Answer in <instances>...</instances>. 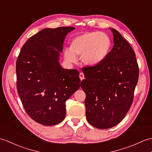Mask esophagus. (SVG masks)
<instances>
[{
	"instance_id": "34e87169",
	"label": "esophagus",
	"mask_w": 152,
	"mask_h": 152,
	"mask_svg": "<svg viewBox=\"0 0 152 152\" xmlns=\"http://www.w3.org/2000/svg\"><path fill=\"white\" fill-rule=\"evenodd\" d=\"M79 76H80V78L81 80H82L83 78H84V74H83V72H80Z\"/></svg>"
}]
</instances>
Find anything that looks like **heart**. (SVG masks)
I'll return each mask as SVG.
<instances>
[{"instance_id": "obj_1", "label": "heart", "mask_w": 152, "mask_h": 152, "mask_svg": "<svg viewBox=\"0 0 152 152\" xmlns=\"http://www.w3.org/2000/svg\"><path fill=\"white\" fill-rule=\"evenodd\" d=\"M111 44L110 38L106 34L88 32L76 37L71 41L70 48L64 50V58L69 63H74L76 61V56H79L86 65H96L107 56Z\"/></svg>"}]
</instances>
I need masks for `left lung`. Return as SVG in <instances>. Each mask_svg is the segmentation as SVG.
Here are the masks:
<instances>
[{
	"label": "left lung",
	"instance_id": "1",
	"mask_svg": "<svg viewBox=\"0 0 152 152\" xmlns=\"http://www.w3.org/2000/svg\"><path fill=\"white\" fill-rule=\"evenodd\" d=\"M114 46L101 63L82 69L87 120L93 127L106 129L120 123L134 99L139 69L130 44L114 28Z\"/></svg>",
	"mask_w": 152,
	"mask_h": 152
}]
</instances>
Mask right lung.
I'll return each mask as SVG.
<instances>
[{"instance_id":"add662e5","label":"right lung","mask_w":152,"mask_h":152,"mask_svg":"<svg viewBox=\"0 0 152 152\" xmlns=\"http://www.w3.org/2000/svg\"><path fill=\"white\" fill-rule=\"evenodd\" d=\"M72 27L44 28L23 46L16 61L18 95L27 114L44 125L59 124L65 102L80 87L79 72L59 63L66 35Z\"/></svg>"}]
</instances>
